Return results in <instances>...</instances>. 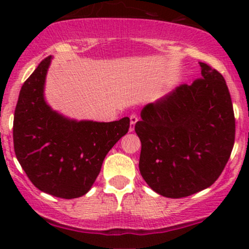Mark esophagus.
<instances>
[{
	"instance_id": "34e87169",
	"label": "esophagus",
	"mask_w": 249,
	"mask_h": 249,
	"mask_svg": "<svg viewBox=\"0 0 249 249\" xmlns=\"http://www.w3.org/2000/svg\"><path fill=\"white\" fill-rule=\"evenodd\" d=\"M138 122V117L136 115H131L130 116V131L132 132L134 131V125H136V123Z\"/></svg>"
}]
</instances>
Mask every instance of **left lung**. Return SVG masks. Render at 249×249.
<instances>
[{
	"label": "left lung",
	"instance_id": "8db88e82",
	"mask_svg": "<svg viewBox=\"0 0 249 249\" xmlns=\"http://www.w3.org/2000/svg\"><path fill=\"white\" fill-rule=\"evenodd\" d=\"M199 64L202 78L145 105L134 126L142 142V177L166 198L210 187L233 150L235 119L227 84L215 69Z\"/></svg>",
	"mask_w": 249,
	"mask_h": 249
}]
</instances>
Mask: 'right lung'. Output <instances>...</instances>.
<instances>
[{"mask_svg": "<svg viewBox=\"0 0 249 249\" xmlns=\"http://www.w3.org/2000/svg\"><path fill=\"white\" fill-rule=\"evenodd\" d=\"M51 59H43L22 85L14 116V148L38 190L73 199L90 191L107 152L127 133L130 118L78 122L53 110L44 98Z\"/></svg>", "mask_w": 249, "mask_h": 249, "instance_id": "right-lung-1", "label": "right lung"}]
</instances>
